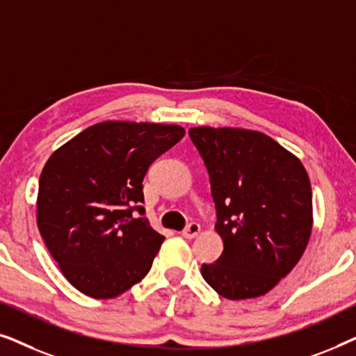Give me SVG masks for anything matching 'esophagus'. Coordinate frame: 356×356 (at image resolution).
Listing matches in <instances>:
<instances>
[{
  "instance_id": "34e87169",
  "label": "esophagus",
  "mask_w": 356,
  "mask_h": 356,
  "mask_svg": "<svg viewBox=\"0 0 356 356\" xmlns=\"http://www.w3.org/2000/svg\"><path fill=\"white\" fill-rule=\"evenodd\" d=\"M199 232H201V227H199V223L193 222V223H189L186 228H184V230L181 232V235L184 238H194V236H197Z\"/></svg>"
}]
</instances>
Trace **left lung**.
<instances>
[{"label": "left lung", "instance_id": "8db88e82", "mask_svg": "<svg viewBox=\"0 0 356 356\" xmlns=\"http://www.w3.org/2000/svg\"><path fill=\"white\" fill-rule=\"evenodd\" d=\"M211 179L223 252L204 280L228 300L266 295L303 256L313 193L303 163L259 131L189 129Z\"/></svg>", "mask_w": 356, "mask_h": 356}]
</instances>
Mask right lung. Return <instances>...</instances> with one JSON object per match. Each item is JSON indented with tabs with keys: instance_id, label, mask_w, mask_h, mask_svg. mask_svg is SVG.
I'll list each match as a JSON object with an SVG mask.
<instances>
[{
	"instance_id": "1",
	"label": "right lung",
	"mask_w": 356,
	"mask_h": 356,
	"mask_svg": "<svg viewBox=\"0 0 356 356\" xmlns=\"http://www.w3.org/2000/svg\"><path fill=\"white\" fill-rule=\"evenodd\" d=\"M183 136L177 124L104 121L48 159L37 225L63 275L84 295L115 298L147 275L165 236L144 217L143 179Z\"/></svg>"
}]
</instances>
